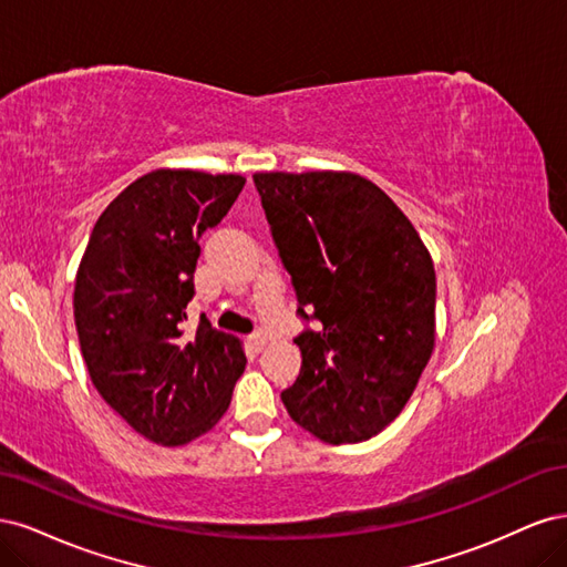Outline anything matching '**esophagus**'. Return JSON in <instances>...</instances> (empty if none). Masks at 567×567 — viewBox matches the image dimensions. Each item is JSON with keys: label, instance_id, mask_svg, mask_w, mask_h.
I'll use <instances>...</instances> for the list:
<instances>
[{"label": "esophagus", "instance_id": "esophagus-1", "mask_svg": "<svg viewBox=\"0 0 567 567\" xmlns=\"http://www.w3.org/2000/svg\"><path fill=\"white\" fill-rule=\"evenodd\" d=\"M248 346H250V350H252V352H262V350L267 348V338H265L262 333L250 336V338H248Z\"/></svg>", "mask_w": 567, "mask_h": 567}]
</instances>
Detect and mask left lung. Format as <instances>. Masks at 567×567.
I'll list each match as a JSON object with an SVG mask.
<instances>
[{
	"label": "left lung",
	"mask_w": 567,
	"mask_h": 567,
	"mask_svg": "<svg viewBox=\"0 0 567 567\" xmlns=\"http://www.w3.org/2000/svg\"><path fill=\"white\" fill-rule=\"evenodd\" d=\"M298 312V381L281 392L300 427L329 444L398 419L435 348V267L394 200L362 175L255 173Z\"/></svg>",
	"instance_id": "obj_1"
}]
</instances>
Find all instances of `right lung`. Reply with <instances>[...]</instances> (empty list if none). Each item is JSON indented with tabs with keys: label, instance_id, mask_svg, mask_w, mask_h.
Returning <instances> with one entry per match:
<instances>
[{
	"label": "right lung",
	"instance_id": "add662e5",
	"mask_svg": "<svg viewBox=\"0 0 567 567\" xmlns=\"http://www.w3.org/2000/svg\"><path fill=\"white\" fill-rule=\"evenodd\" d=\"M246 177L153 169L92 229L75 277V329L90 379L136 433L163 447L205 435L246 369L241 340L200 319L194 298L200 236L229 213Z\"/></svg>",
	"mask_w": 567,
	"mask_h": 567
}]
</instances>
